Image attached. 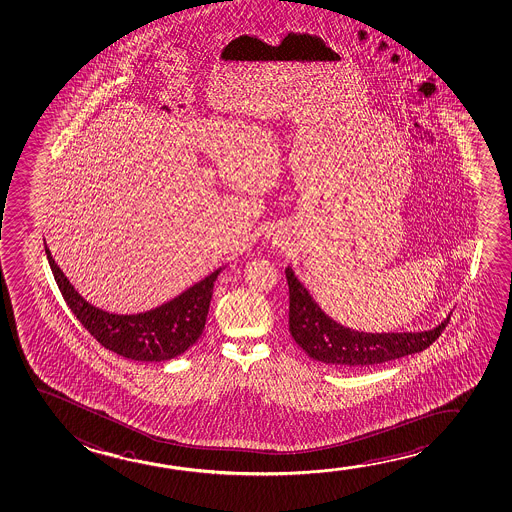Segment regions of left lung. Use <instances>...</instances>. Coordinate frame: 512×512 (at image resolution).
Returning a JSON list of instances; mask_svg holds the SVG:
<instances>
[{
    "mask_svg": "<svg viewBox=\"0 0 512 512\" xmlns=\"http://www.w3.org/2000/svg\"><path fill=\"white\" fill-rule=\"evenodd\" d=\"M284 272L290 288L291 337L311 359L337 369H362L426 350L450 320L447 316L424 332H359L323 313L291 267Z\"/></svg>",
    "mask_w": 512,
    "mask_h": 512,
    "instance_id": "1",
    "label": "left lung"
}]
</instances>
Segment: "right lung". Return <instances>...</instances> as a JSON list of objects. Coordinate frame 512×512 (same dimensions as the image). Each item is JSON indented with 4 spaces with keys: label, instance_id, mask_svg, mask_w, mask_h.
I'll return each mask as SVG.
<instances>
[{
    "label": "right lung",
    "instance_id": "add662e5",
    "mask_svg": "<svg viewBox=\"0 0 512 512\" xmlns=\"http://www.w3.org/2000/svg\"><path fill=\"white\" fill-rule=\"evenodd\" d=\"M46 254L54 281L81 325L107 350L141 362L175 359L198 341L205 328L217 275L224 268H217L155 309L145 313L116 314L86 302L70 284L62 268L56 265L47 245Z\"/></svg>",
    "mask_w": 512,
    "mask_h": 512
}]
</instances>
